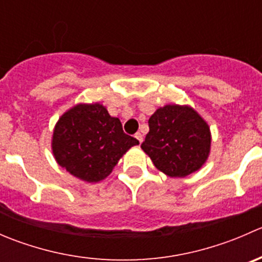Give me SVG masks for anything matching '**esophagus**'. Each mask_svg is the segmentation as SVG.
Instances as JSON below:
<instances>
[{"label":"esophagus","mask_w":262,"mask_h":262,"mask_svg":"<svg viewBox=\"0 0 262 262\" xmlns=\"http://www.w3.org/2000/svg\"><path fill=\"white\" fill-rule=\"evenodd\" d=\"M134 137H136V138H137V141H138L139 143H142V142H143V136H142L141 133H137L136 136H134Z\"/></svg>","instance_id":"obj_1"}]
</instances>
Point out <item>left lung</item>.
<instances>
[{
    "instance_id": "8db88e82",
    "label": "left lung",
    "mask_w": 262,
    "mask_h": 262,
    "mask_svg": "<svg viewBox=\"0 0 262 262\" xmlns=\"http://www.w3.org/2000/svg\"><path fill=\"white\" fill-rule=\"evenodd\" d=\"M149 132L142 149L153 165L170 178H185L199 170L210 150L208 124L190 106L166 105L148 120Z\"/></svg>"
}]
</instances>
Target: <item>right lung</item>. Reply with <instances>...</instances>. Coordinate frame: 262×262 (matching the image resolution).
I'll list each match as a JSON object with an SVG mask.
<instances>
[{
	"mask_svg": "<svg viewBox=\"0 0 262 262\" xmlns=\"http://www.w3.org/2000/svg\"><path fill=\"white\" fill-rule=\"evenodd\" d=\"M137 144L102 105L80 104L60 116L52 146L57 162L71 175L97 182L110 175L119 158Z\"/></svg>",
	"mask_w": 262,
	"mask_h": 262,
	"instance_id": "obj_1",
	"label": "right lung"
}]
</instances>
